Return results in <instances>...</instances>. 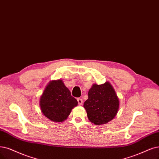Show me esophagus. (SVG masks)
Segmentation results:
<instances>
[{
	"mask_svg": "<svg viewBox=\"0 0 159 159\" xmlns=\"http://www.w3.org/2000/svg\"><path fill=\"white\" fill-rule=\"evenodd\" d=\"M77 102H78V103L79 105H81L82 104H83V100L81 98H77Z\"/></svg>",
	"mask_w": 159,
	"mask_h": 159,
	"instance_id": "1",
	"label": "esophagus"
}]
</instances>
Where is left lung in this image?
<instances>
[{
	"label": "left lung",
	"instance_id": "1",
	"mask_svg": "<svg viewBox=\"0 0 159 159\" xmlns=\"http://www.w3.org/2000/svg\"><path fill=\"white\" fill-rule=\"evenodd\" d=\"M119 99L109 82L93 84L89 91V99L84 103L89 120L96 125L107 124L118 113Z\"/></svg>",
	"mask_w": 159,
	"mask_h": 159
}]
</instances>
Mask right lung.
<instances>
[{"instance_id": "right-lung-1", "label": "right lung", "mask_w": 159, "mask_h": 159, "mask_svg": "<svg viewBox=\"0 0 159 159\" xmlns=\"http://www.w3.org/2000/svg\"><path fill=\"white\" fill-rule=\"evenodd\" d=\"M77 105L78 102L71 96L70 92L60 79L50 81L39 100L41 112L55 122L66 120Z\"/></svg>"}]
</instances>
